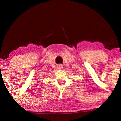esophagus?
I'll use <instances>...</instances> for the list:
<instances>
[{
	"mask_svg": "<svg viewBox=\"0 0 121 121\" xmlns=\"http://www.w3.org/2000/svg\"><path fill=\"white\" fill-rule=\"evenodd\" d=\"M57 67H58V69H59V70H61V69H62V68H63V66H62V65L60 64V65H58V66H57Z\"/></svg>",
	"mask_w": 121,
	"mask_h": 121,
	"instance_id": "obj_1",
	"label": "esophagus"
}]
</instances>
